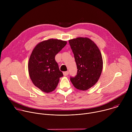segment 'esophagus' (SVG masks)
Listing matches in <instances>:
<instances>
[{
	"label": "esophagus",
	"mask_w": 132,
	"mask_h": 132,
	"mask_svg": "<svg viewBox=\"0 0 132 132\" xmlns=\"http://www.w3.org/2000/svg\"><path fill=\"white\" fill-rule=\"evenodd\" d=\"M69 74V72L67 71H64L63 72V75L64 76H67V75Z\"/></svg>",
	"instance_id": "1"
}]
</instances>
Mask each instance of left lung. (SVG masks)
I'll list each match as a JSON object with an SVG mask.
<instances>
[{"instance_id": "8db88e82", "label": "left lung", "mask_w": 132, "mask_h": 132, "mask_svg": "<svg viewBox=\"0 0 132 132\" xmlns=\"http://www.w3.org/2000/svg\"><path fill=\"white\" fill-rule=\"evenodd\" d=\"M77 67V75L70 77L76 89L85 91L98 81L102 71L103 60L97 45L88 37H79L69 40Z\"/></svg>"}]
</instances>
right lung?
Returning <instances> with one entry per match:
<instances>
[{
  "label": "right lung",
  "mask_w": 132,
  "mask_h": 132,
  "mask_svg": "<svg viewBox=\"0 0 132 132\" xmlns=\"http://www.w3.org/2000/svg\"><path fill=\"white\" fill-rule=\"evenodd\" d=\"M67 42L51 39L37 44L28 62L30 77L35 86L45 93L54 91L63 76L55 57Z\"/></svg>",
  "instance_id": "obj_1"
}]
</instances>
